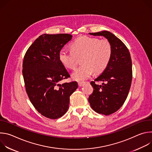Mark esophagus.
<instances>
[{
	"mask_svg": "<svg viewBox=\"0 0 152 152\" xmlns=\"http://www.w3.org/2000/svg\"><path fill=\"white\" fill-rule=\"evenodd\" d=\"M83 84H84V82H78V85H79V87H80V86H83Z\"/></svg>",
	"mask_w": 152,
	"mask_h": 152,
	"instance_id": "esophagus-1",
	"label": "esophagus"
}]
</instances>
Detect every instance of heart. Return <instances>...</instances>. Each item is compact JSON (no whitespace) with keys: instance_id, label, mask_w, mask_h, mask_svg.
<instances>
[{"instance_id":"b5f03b06","label":"heart","mask_w":152,"mask_h":152,"mask_svg":"<svg viewBox=\"0 0 152 152\" xmlns=\"http://www.w3.org/2000/svg\"><path fill=\"white\" fill-rule=\"evenodd\" d=\"M72 51L66 49L59 50L58 57L63 66L75 69L77 58H81V66L72 73V77L77 81L88 79L93 73L103 72L109 64L112 55L113 47L107 39L88 36H81L76 39L71 45Z\"/></svg>"}]
</instances>
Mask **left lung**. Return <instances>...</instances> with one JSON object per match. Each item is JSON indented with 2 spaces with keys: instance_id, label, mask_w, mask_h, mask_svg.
Here are the masks:
<instances>
[{
  "instance_id": "obj_1",
  "label": "left lung",
  "mask_w": 152,
  "mask_h": 152,
  "mask_svg": "<svg viewBox=\"0 0 152 152\" xmlns=\"http://www.w3.org/2000/svg\"><path fill=\"white\" fill-rule=\"evenodd\" d=\"M89 34L104 37L113 47V55L108 66L91 82L93 93L88 98L94 111L108 115L118 111L128 96L132 79L131 57L126 45L111 32L104 31ZM99 81L103 82L102 85L95 83Z\"/></svg>"
}]
</instances>
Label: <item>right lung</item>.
I'll return each instance as SVG.
<instances>
[{"mask_svg":"<svg viewBox=\"0 0 152 152\" xmlns=\"http://www.w3.org/2000/svg\"><path fill=\"white\" fill-rule=\"evenodd\" d=\"M72 38L68 34H42L24 56L22 72L27 94L37 111L50 119L66 113L70 96L78 86L77 82L59 83L70 75L59 59V52Z\"/></svg>","mask_w":152,"mask_h":152,"instance_id":"obj_1","label":"right lung"}]
</instances>
